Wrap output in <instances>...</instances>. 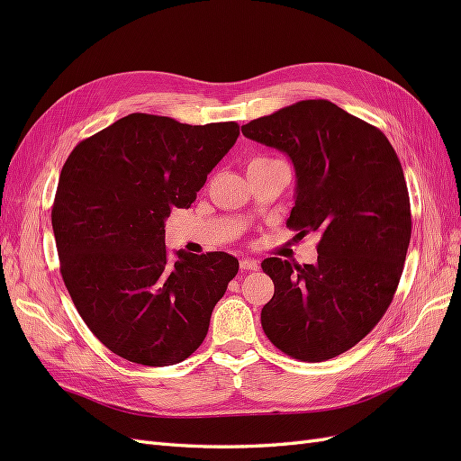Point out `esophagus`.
Listing matches in <instances>:
<instances>
[{
    "label": "esophagus",
    "mask_w": 461,
    "mask_h": 461,
    "mask_svg": "<svg viewBox=\"0 0 461 461\" xmlns=\"http://www.w3.org/2000/svg\"><path fill=\"white\" fill-rule=\"evenodd\" d=\"M240 269L242 271H256V269H259V261L252 259V258H242L240 259Z\"/></svg>",
    "instance_id": "34e87169"
}]
</instances>
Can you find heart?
<instances>
[{
    "mask_svg": "<svg viewBox=\"0 0 461 461\" xmlns=\"http://www.w3.org/2000/svg\"><path fill=\"white\" fill-rule=\"evenodd\" d=\"M259 159H265V158H259ZM254 161H256V159H254Z\"/></svg>",
    "mask_w": 461,
    "mask_h": 461,
    "instance_id": "obj_1",
    "label": "heart"
}]
</instances>
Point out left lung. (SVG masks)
Returning a JSON list of instances; mask_svg holds the SVG:
<instances>
[{"label": "left lung", "mask_w": 461, "mask_h": 461, "mask_svg": "<svg viewBox=\"0 0 461 461\" xmlns=\"http://www.w3.org/2000/svg\"><path fill=\"white\" fill-rule=\"evenodd\" d=\"M242 134L290 158L296 194L286 227L298 239L319 236L313 265L263 259L275 294L261 327L290 357H337L379 323L400 283L411 239L400 159L379 129L327 100L278 109Z\"/></svg>", "instance_id": "1"}]
</instances>
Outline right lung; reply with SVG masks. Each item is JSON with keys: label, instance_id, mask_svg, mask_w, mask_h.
<instances>
[{"label": "right lung", "instance_id": "1", "mask_svg": "<svg viewBox=\"0 0 461 461\" xmlns=\"http://www.w3.org/2000/svg\"><path fill=\"white\" fill-rule=\"evenodd\" d=\"M239 134L232 121L132 113L63 165L51 209L61 276L95 339L132 364L175 366L196 352L239 273L225 252H178L173 263L165 248L171 209L190 207Z\"/></svg>", "mask_w": 461, "mask_h": 461}]
</instances>
